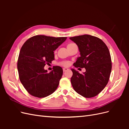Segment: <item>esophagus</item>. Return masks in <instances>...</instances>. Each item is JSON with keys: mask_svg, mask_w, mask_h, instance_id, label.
<instances>
[{"mask_svg": "<svg viewBox=\"0 0 129 129\" xmlns=\"http://www.w3.org/2000/svg\"><path fill=\"white\" fill-rule=\"evenodd\" d=\"M68 69L67 68H63V72H65L66 71H68Z\"/></svg>", "mask_w": 129, "mask_h": 129, "instance_id": "34e87169", "label": "esophagus"}]
</instances>
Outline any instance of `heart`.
Masks as SVG:
<instances>
[{
    "mask_svg": "<svg viewBox=\"0 0 129 129\" xmlns=\"http://www.w3.org/2000/svg\"><path fill=\"white\" fill-rule=\"evenodd\" d=\"M74 45V44H73V43H71V44H69L67 45V48L69 47L70 46H72V45ZM69 63L68 62H67V61H63V62H62L60 63V64L62 65V66H68L69 65Z\"/></svg>",
    "mask_w": 129,
    "mask_h": 129,
    "instance_id": "1",
    "label": "heart"
}]
</instances>
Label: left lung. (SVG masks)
I'll use <instances>...</instances> for the list:
<instances>
[{"mask_svg":"<svg viewBox=\"0 0 129 129\" xmlns=\"http://www.w3.org/2000/svg\"><path fill=\"white\" fill-rule=\"evenodd\" d=\"M77 45L81 56L74 66L84 68L80 74L72 69V85L75 91L86 98L95 97L106 86L111 72V59L109 49L99 38L82 35L69 38Z\"/></svg>","mask_w":129,"mask_h":129,"instance_id":"left-lung-1","label":"left lung"}]
</instances>
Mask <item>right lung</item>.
I'll return each mask as SVG.
<instances>
[{"mask_svg":"<svg viewBox=\"0 0 129 129\" xmlns=\"http://www.w3.org/2000/svg\"><path fill=\"white\" fill-rule=\"evenodd\" d=\"M67 38L36 36L22 45L17 68L21 83L31 95L42 98L56 90L63 70L60 66H55L48 73L44 67L52 63L54 60V51Z\"/></svg>","mask_w":129,"mask_h":129,"instance_id":"obj_1","label":"right lung"}]
</instances>
